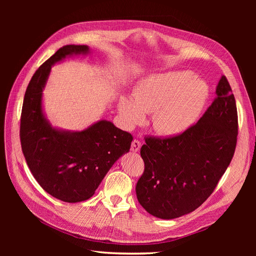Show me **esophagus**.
Wrapping results in <instances>:
<instances>
[{
  "label": "esophagus",
  "instance_id": "esophagus-1",
  "mask_svg": "<svg viewBox=\"0 0 256 256\" xmlns=\"http://www.w3.org/2000/svg\"><path fill=\"white\" fill-rule=\"evenodd\" d=\"M140 147H141V142L137 139L134 140L132 142V145H130V150L134 152H137L140 150Z\"/></svg>",
  "mask_w": 256,
  "mask_h": 256
}]
</instances>
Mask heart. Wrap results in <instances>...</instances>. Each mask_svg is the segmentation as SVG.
I'll list each match as a JSON object with an SVG mask.
<instances>
[{
	"label": "heart",
	"mask_w": 256,
	"mask_h": 256,
	"mask_svg": "<svg viewBox=\"0 0 256 256\" xmlns=\"http://www.w3.org/2000/svg\"><path fill=\"white\" fill-rule=\"evenodd\" d=\"M210 89L189 72H169L143 78L134 98L119 100V113L126 128L141 124L152 113L154 128L162 135L178 136L192 126L202 112Z\"/></svg>",
	"instance_id": "obj_1"
}]
</instances>
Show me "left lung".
I'll return each mask as SVG.
<instances>
[{
  "label": "left lung",
  "mask_w": 256,
  "mask_h": 256,
  "mask_svg": "<svg viewBox=\"0 0 256 256\" xmlns=\"http://www.w3.org/2000/svg\"><path fill=\"white\" fill-rule=\"evenodd\" d=\"M216 94L198 122L180 135L144 138L140 150L144 172L136 194L152 216L174 219L195 210L210 196L230 166L238 124L234 96L225 76Z\"/></svg>",
  "instance_id": "left-lung-1"
}]
</instances>
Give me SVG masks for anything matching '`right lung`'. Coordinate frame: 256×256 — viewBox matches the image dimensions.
I'll return each instance as SVG.
<instances>
[{"mask_svg": "<svg viewBox=\"0 0 256 256\" xmlns=\"http://www.w3.org/2000/svg\"><path fill=\"white\" fill-rule=\"evenodd\" d=\"M88 50L87 46H64L40 66L26 87L20 116L22 150L34 178L46 193L70 204L89 199L132 141L130 132L106 120L70 132L52 128L44 116L42 89L52 65Z\"/></svg>", "mask_w": 256, "mask_h": 256, "instance_id": "1", "label": "right lung"}]
</instances>
